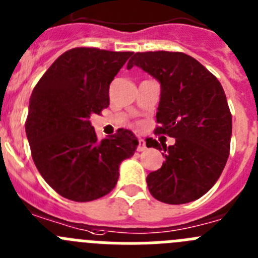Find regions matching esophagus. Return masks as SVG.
<instances>
[{
  "label": "esophagus",
  "instance_id": "1",
  "mask_svg": "<svg viewBox=\"0 0 258 258\" xmlns=\"http://www.w3.org/2000/svg\"><path fill=\"white\" fill-rule=\"evenodd\" d=\"M138 143H139V145H138V151H139V152H142V151H145L146 148H147V147H146V141H145V139L139 138L138 139Z\"/></svg>",
  "mask_w": 258,
  "mask_h": 258
}]
</instances>
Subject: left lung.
Segmentation results:
<instances>
[{"mask_svg":"<svg viewBox=\"0 0 258 258\" xmlns=\"http://www.w3.org/2000/svg\"><path fill=\"white\" fill-rule=\"evenodd\" d=\"M138 66L161 83L155 134L175 138L169 146L147 138V147L164 150L165 162L147 176L150 193L164 203L198 200L214 186L230 152L231 113L225 92L212 73L183 52H137L127 69Z\"/></svg>","mask_w":258,"mask_h":258,"instance_id":"8db88e82","label":"left lung"}]
</instances>
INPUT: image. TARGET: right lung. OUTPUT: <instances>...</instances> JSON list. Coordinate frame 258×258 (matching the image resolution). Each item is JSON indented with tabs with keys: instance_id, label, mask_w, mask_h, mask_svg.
<instances>
[{
	"instance_id": "1",
	"label": "right lung",
	"mask_w": 258,
	"mask_h": 258,
	"mask_svg": "<svg viewBox=\"0 0 258 258\" xmlns=\"http://www.w3.org/2000/svg\"><path fill=\"white\" fill-rule=\"evenodd\" d=\"M133 52L77 47L63 52L34 87L25 132L33 161L53 190L75 202L110 193L138 139L127 129L98 141L91 125L110 105V84Z\"/></svg>"
}]
</instances>
